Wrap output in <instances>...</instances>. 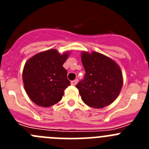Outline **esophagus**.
<instances>
[{
    "label": "esophagus",
    "mask_w": 149,
    "mask_h": 149,
    "mask_svg": "<svg viewBox=\"0 0 149 149\" xmlns=\"http://www.w3.org/2000/svg\"><path fill=\"white\" fill-rule=\"evenodd\" d=\"M77 80H74V81H72V82H71V84H72V86H75L76 84H77Z\"/></svg>",
    "instance_id": "obj_1"
}]
</instances>
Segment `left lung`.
<instances>
[{"instance_id":"1","label":"left lung","mask_w":149,"mask_h":149,"mask_svg":"<svg viewBox=\"0 0 149 149\" xmlns=\"http://www.w3.org/2000/svg\"><path fill=\"white\" fill-rule=\"evenodd\" d=\"M81 61L86 73L76 87L83 101L93 108H103L113 103L123 84L120 67L112 59L95 51L82 52Z\"/></svg>"}]
</instances>
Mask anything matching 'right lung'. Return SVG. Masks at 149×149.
Masks as SVG:
<instances>
[{
	"label": "right lung",
	"mask_w": 149,
	"mask_h": 149,
	"mask_svg": "<svg viewBox=\"0 0 149 149\" xmlns=\"http://www.w3.org/2000/svg\"><path fill=\"white\" fill-rule=\"evenodd\" d=\"M68 52L60 54L55 49L36 54L26 62L22 73L24 86L31 101L44 107L62 99L64 90L71 84L63 63Z\"/></svg>",
	"instance_id": "1"
}]
</instances>
